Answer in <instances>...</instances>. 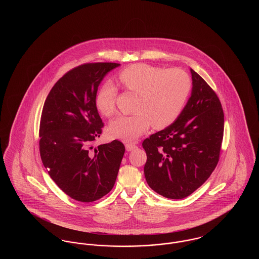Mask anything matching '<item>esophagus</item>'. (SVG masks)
<instances>
[{"label":"esophagus","instance_id":"1","mask_svg":"<svg viewBox=\"0 0 259 259\" xmlns=\"http://www.w3.org/2000/svg\"><path fill=\"white\" fill-rule=\"evenodd\" d=\"M125 148H126L127 151H132V150H134V149L137 148V146H136L135 144H126Z\"/></svg>","mask_w":259,"mask_h":259}]
</instances>
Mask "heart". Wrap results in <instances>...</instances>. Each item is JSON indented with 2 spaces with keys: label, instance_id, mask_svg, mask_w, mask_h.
<instances>
[{
  "label": "heart",
  "instance_id": "obj_1",
  "mask_svg": "<svg viewBox=\"0 0 259 259\" xmlns=\"http://www.w3.org/2000/svg\"><path fill=\"white\" fill-rule=\"evenodd\" d=\"M122 87L137 95L133 114L120 115L109 125L111 137L127 142L145 134L152 124L164 129L174 123L185 108L191 90L188 74L181 69L165 70L148 64H134L119 73ZM116 88L106 83L99 89L96 106L105 116L116 112Z\"/></svg>",
  "mask_w": 259,
  "mask_h": 259
}]
</instances>
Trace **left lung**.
I'll list each match as a JSON object with an SVG mask.
<instances>
[{"label":"left lung","instance_id":"obj_1","mask_svg":"<svg viewBox=\"0 0 259 259\" xmlns=\"http://www.w3.org/2000/svg\"><path fill=\"white\" fill-rule=\"evenodd\" d=\"M191 96L178 119L143 142L149 187L164 197L183 199L203 185L220 160L224 114L209 84L190 69Z\"/></svg>","mask_w":259,"mask_h":259}]
</instances>
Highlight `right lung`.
Returning <instances> with one entry per match:
<instances>
[{
    "label": "right lung",
    "instance_id": "add662e5",
    "mask_svg": "<svg viewBox=\"0 0 259 259\" xmlns=\"http://www.w3.org/2000/svg\"><path fill=\"white\" fill-rule=\"evenodd\" d=\"M120 64L77 66L51 88L39 123V153L50 178L63 192L89 203L108 194L125 152L114 140L93 148L104 123L96 107L99 84Z\"/></svg>",
    "mask_w": 259,
    "mask_h": 259
}]
</instances>
